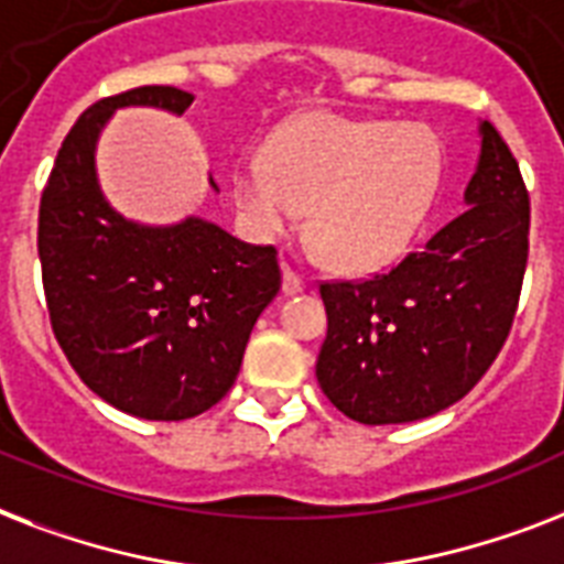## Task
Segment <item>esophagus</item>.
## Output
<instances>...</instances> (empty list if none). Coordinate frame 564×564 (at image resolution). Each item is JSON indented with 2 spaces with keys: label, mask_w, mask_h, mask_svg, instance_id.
<instances>
[{
  "label": "esophagus",
  "mask_w": 564,
  "mask_h": 564,
  "mask_svg": "<svg viewBox=\"0 0 564 564\" xmlns=\"http://www.w3.org/2000/svg\"><path fill=\"white\" fill-rule=\"evenodd\" d=\"M304 278L295 269L283 267V295H297V292H304Z\"/></svg>",
  "instance_id": "esophagus-1"
}]
</instances>
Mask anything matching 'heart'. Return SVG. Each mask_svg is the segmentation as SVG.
<instances>
[{"instance_id": "b5f03b06", "label": "heart", "mask_w": 564, "mask_h": 564, "mask_svg": "<svg viewBox=\"0 0 564 564\" xmlns=\"http://www.w3.org/2000/svg\"><path fill=\"white\" fill-rule=\"evenodd\" d=\"M441 141L423 123L310 116L283 127L267 155L235 171V199L258 237H278L310 214L313 240L345 272L400 260L432 210Z\"/></svg>"}]
</instances>
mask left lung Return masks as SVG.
<instances>
[{"mask_svg": "<svg viewBox=\"0 0 564 564\" xmlns=\"http://www.w3.org/2000/svg\"><path fill=\"white\" fill-rule=\"evenodd\" d=\"M464 191L469 208L423 251L359 283H322L318 386L356 423H414L473 391L496 361L528 267L530 199L489 121Z\"/></svg>", "mask_w": 564, "mask_h": 564, "instance_id": "8db88e82", "label": "left lung"}]
</instances>
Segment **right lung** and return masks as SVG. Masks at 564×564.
Wrapping results in <instances>:
<instances>
[{
	"label": "right lung",
	"mask_w": 564,
	"mask_h": 564,
	"mask_svg": "<svg viewBox=\"0 0 564 564\" xmlns=\"http://www.w3.org/2000/svg\"><path fill=\"white\" fill-rule=\"evenodd\" d=\"M191 104L176 86H141L86 109L59 148L36 231L45 304L68 365L112 409L167 423L226 397L251 327L281 290L272 246H249L203 217L144 226L100 191L95 150L116 109L182 116Z\"/></svg>",
	"instance_id": "right-lung-1"
}]
</instances>
